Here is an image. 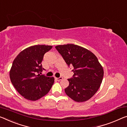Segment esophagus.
<instances>
[{
    "label": "esophagus",
    "instance_id": "obj_1",
    "mask_svg": "<svg viewBox=\"0 0 127 127\" xmlns=\"http://www.w3.org/2000/svg\"><path fill=\"white\" fill-rule=\"evenodd\" d=\"M62 79H63V78L62 77H60V78H56V79L57 80V81H61Z\"/></svg>",
    "mask_w": 127,
    "mask_h": 127
}]
</instances>
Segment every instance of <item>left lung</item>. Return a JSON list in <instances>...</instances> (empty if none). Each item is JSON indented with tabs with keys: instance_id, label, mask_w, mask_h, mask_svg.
Returning <instances> with one entry per match:
<instances>
[{
	"instance_id": "obj_1",
	"label": "left lung",
	"mask_w": 127,
	"mask_h": 127,
	"mask_svg": "<svg viewBox=\"0 0 127 127\" xmlns=\"http://www.w3.org/2000/svg\"><path fill=\"white\" fill-rule=\"evenodd\" d=\"M55 48L67 65L74 67V75L67 79L69 85L65 89L66 95L77 102L88 100L98 90L104 75L97 57L77 45H60Z\"/></svg>"
}]
</instances>
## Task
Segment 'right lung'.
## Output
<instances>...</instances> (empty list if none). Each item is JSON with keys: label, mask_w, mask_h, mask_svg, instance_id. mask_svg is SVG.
<instances>
[{"label": "right lung", "mask_w": 127, "mask_h": 127, "mask_svg": "<svg viewBox=\"0 0 127 127\" xmlns=\"http://www.w3.org/2000/svg\"><path fill=\"white\" fill-rule=\"evenodd\" d=\"M52 46L36 45L21 51L16 56L9 71L12 83L20 94L35 101L47 94L54 82V77L40 75L44 55Z\"/></svg>", "instance_id": "1"}]
</instances>
